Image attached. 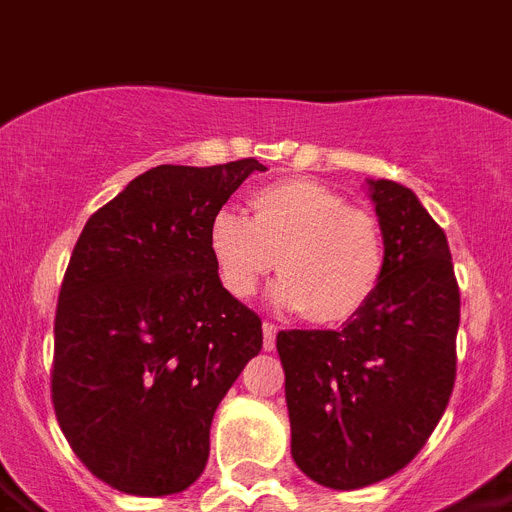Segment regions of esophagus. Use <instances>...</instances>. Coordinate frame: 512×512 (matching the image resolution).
<instances>
[{
    "instance_id": "1",
    "label": "esophagus",
    "mask_w": 512,
    "mask_h": 512,
    "mask_svg": "<svg viewBox=\"0 0 512 512\" xmlns=\"http://www.w3.org/2000/svg\"><path fill=\"white\" fill-rule=\"evenodd\" d=\"M276 325L273 322H263V349L273 351L276 349Z\"/></svg>"
}]
</instances>
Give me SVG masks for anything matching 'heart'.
Listing matches in <instances>:
<instances>
[{"label":"heart","instance_id":"obj_1","mask_svg":"<svg viewBox=\"0 0 512 512\" xmlns=\"http://www.w3.org/2000/svg\"><path fill=\"white\" fill-rule=\"evenodd\" d=\"M252 218L221 208L210 218L208 249L223 289L236 299L257 291L270 270L283 273L270 302L338 325L375 296L385 270L380 223L315 179H283L249 197Z\"/></svg>","mask_w":512,"mask_h":512}]
</instances>
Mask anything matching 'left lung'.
I'll use <instances>...</instances> for the list:
<instances>
[{"label": "left lung", "mask_w": 512, "mask_h": 512, "mask_svg": "<svg viewBox=\"0 0 512 512\" xmlns=\"http://www.w3.org/2000/svg\"><path fill=\"white\" fill-rule=\"evenodd\" d=\"M385 270L341 330H281L291 455L312 482L362 489L424 448L450 401L461 294L448 236L419 197L367 179Z\"/></svg>", "instance_id": "left-lung-1"}]
</instances>
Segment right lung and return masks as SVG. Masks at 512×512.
Returning a JSON list of instances; mask_svg holds the SVG:
<instances>
[{
    "mask_svg": "<svg viewBox=\"0 0 512 512\" xmlns=\"http://www.w3.org/2000/svg\"><path fill=\"white\" fill-rule=\"evenodd\" d=\"M255 158L156 166L96 210L54 320L51 401L75 455L124 495H176L203 474L210 422L263 349V322L223 289L210 218Z\"/></svg>",
    "mask_w": 512,
    "mask_h": 512,
    "instance_id": "obj_1",
    "label": "right lung"
}]
</instances>
